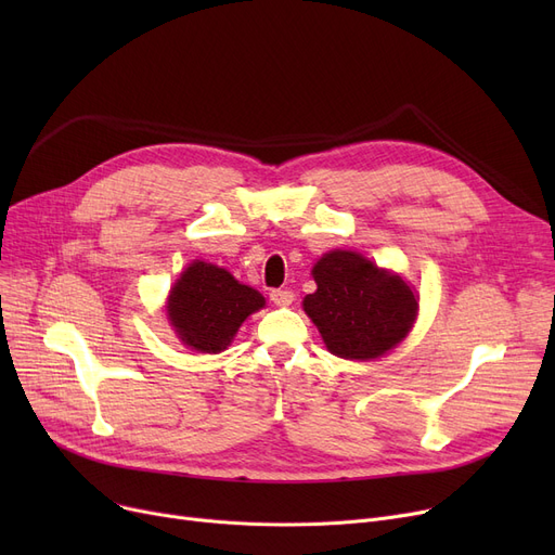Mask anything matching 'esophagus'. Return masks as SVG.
<instances>
[{
  "mask_svg": "<svg viewBox=\"0 0 555 555\" xmlns=\"http://www.w3.org/2000/svg\"><path fill=\"white\" fill-rule=\"evenodd\" d=\"M270 301H272L274 306H279V308H285V306H289V304L295 301V293H293V289H287V287L272 289V293H270Z\"/></svg>",
  "mask_w": 555,
  "mask_h": 555,
  "instance_id": "1",
  "label": "esophagus"
}]
</instances>
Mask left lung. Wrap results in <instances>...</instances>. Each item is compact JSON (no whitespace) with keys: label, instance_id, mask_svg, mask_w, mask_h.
<instances>
[{"label":"left lung","instance_id":"left-lung-1","mask_svg":"<svg viewBox=\"0 0 555 555\" xmlns=\"http://www.w3.org/2000/svg\"><path fill=\"white\" fill-rule=\"evenodd\" d=\"M312 276L317 293L304 299V310L333 356L380 358L410 333L418 301L400 276L339 249L322 256Z\"/></svg>","mask_w":555,"mask_h":555}]
</instances>
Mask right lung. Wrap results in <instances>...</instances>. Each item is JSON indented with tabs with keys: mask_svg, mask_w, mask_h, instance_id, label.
Returning <instances> with one entry per match:
<instances>
[{
	"mask_svg": "<svg viewBox=\"0 0 555 555\" xmlns=\"http://www.w3.org/2000/svg\"><path fill=\"white\" fill-rule=\"evenodd\" d=\"M262 306L266 299L254 287L238 283L222 268L197 260L175 283L168 317L186 346L202 353H218L245 319Z\"/></svg>",
	"mask_w": 555,
	"mask_h": 555,
	"instance_id": "add662e5",
	"label": "right lung"
}]
</instances>
